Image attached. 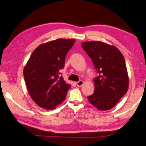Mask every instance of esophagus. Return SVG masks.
<instances>
[{"label":"esophagus","instance_id":"34e87169","mask_svg":"<svg viewBox=\"0 0 146 146\" xmlns=\"http://www.w3.org/2000/svg\"><path fill=\"white\" fill-rule=\"evenodd\" d=\"M83 83H84V82L82 81V80H80V81L76 82V85L78 86H82L83 85Z\"/></svg>","mask_w":146,"mask_h":146}]
</instances>
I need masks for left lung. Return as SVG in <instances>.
Returning a JSON list of instances; mask_svg holds the SVG:
<instances>
[{
    "mask_svg": "<svg viewBox=\"0 0 146 146\" xmlns=\"http://www.w3.org/2000/svg\"><path fill=\"white\" fill-rule=\"evenodd\" d=\"M82 46L91 58L98 76L88 101L99 110L112 108L127 92L129 76L124 58L115 46L101 41H86Z\"/></svg>",
    "mask_w": 146,
    "mask_h": 146,
    "instance_id": "left-lung-1",
    "label": "left lung"
}]
</instances>
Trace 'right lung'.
Instances as JSON below:
<instances>
[{
    "instance_id": "right-lung-1",
    "label": "right lung",
    "mask_w": 146,
    "mask_h": 146,
    "mask_svg": "<svg viewBox=\"0 0 146 146\" xmlns=\"http://www.w3.org/2000/svg\"><path fill=\"white\" fill-rule=\"evenodd\" d=\"M75 39H57L40 44L32 52L23 74L30 97L39 107L53 110L63 102L71 88L60 70Z\"/></svg>"
}]
</instances>
